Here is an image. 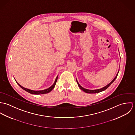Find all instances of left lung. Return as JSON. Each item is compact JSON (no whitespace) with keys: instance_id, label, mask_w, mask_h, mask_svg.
Returning <instances> with one entry per match:
<instances>
[{"instance_id":"1","label":"left lung","mask_w":135,"mask_h":135,"mask_svg":"<svg viewBox=\"0 0 135 135\" xmlns=\"http://www.w3.org/2000/svg\"><path fill=\"white\" fill-rule=\"evenodd\" d=\"M119 69H118V72L117 73V74H116V75L115 77H114V78L109 84H108L107 85L105 86L104 87H102V88H101L98 89H94V90H89V89H87L84 88V87H83L82 86H81L79 85V84L78 83V81H77V79H76V81H77L78 86H79V87L80 88V89H81L83 91H84L86 93H88V94H96V93H100V92H101V91H102L105 90L106 89H107V88L114 82V81L115 80L116 77L117 76V75H118V72H119Z\"/></svg>"}]
</instances>
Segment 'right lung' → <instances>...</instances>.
<instances>
[{"label": "right lung", "instance_id": "1", "mask_svg": "<svg viewBox=\"0 0 135 135\" xmlns=\"http://www.w3.org/2000/svg\"><path fill=\"white\" fill-rule=\"evenodd\" d=\"M58 75L56 77V78L55 79V81L54 83L53 84V85L52 86H51L48 88H47V89H44V90H31V89L25 88V87L22 86L21 85H20L19 84L17 81V80L16 79H15V80L16 81L17 83L18 84V85L21 88H22L23 90H25L26 91H27V92H28V93H30L31 94H33V95H41V94H45L49 93L54 88V87H55V86L56 85V84L57 83V79H58Z\"/></svg>", "mask_w": 135, "mask_h": 135}]
</instances>
